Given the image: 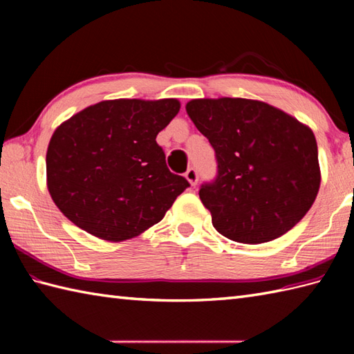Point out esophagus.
I'll list each match as a JSON object with an SVG mask.
<instances>
[{
  "mask_svg": "<svg viewBox=\"0 0 354 354\" xmlns=\"http://www.w3.org/2000/svg\"><path fill=\"white\" fill-rule=\"evenodd\" d=\"M185 178L187 181H189L192 185H196L199 181V175H198V170L194 167H190L189 170L185 171Z\"/></svg>",
  "mask_w": 354,
  "mask_h": 354,
  "instance_id": "34e87169",
  "label": "esophagus"
}]
</instances>
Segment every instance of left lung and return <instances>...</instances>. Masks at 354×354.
Segmentation results:
<instances>
[{
  "instance_id": "obj_1",
  "label": "left lung",
  "mask_w": 354,
  "mask_h": 354,
  "mask_svg": "<svg viewBox=\"0 0 354 354\" xmlns=\"http://www.w3.org/2000/svg\"><path fill=\"white\" fill-rule=\"evenodd\" d=\"M185 109L214 149L216 178L201 185L199 198L217 232L255 245L295 227L321 183L309 127L257 100L199 99Z\"/></svg>"
}]
</instances>
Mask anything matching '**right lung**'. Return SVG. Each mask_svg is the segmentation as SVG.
I'll return each instance as SVG.
<instances>
[{
	"instance_id": "right-lung-1",
	"label": "right lung",
	"mask_w": 354,
	"mask_h": 354,
	"mask_svg": "<svg viewBox=\"0 0 354 354\" xmlns=\"http://www.w3.org/2000/svg\"><path fill=\"white\" fill-rule=\"evenodd\" d=\"M179 108L175 99L106 100L59 126L47 150V184L57 208L109 242L160 222L190 187L169 170L156 142Z\"/></svg>"
}]
</instances>
